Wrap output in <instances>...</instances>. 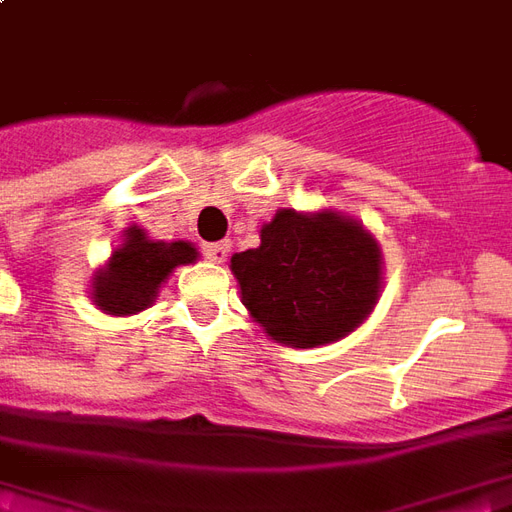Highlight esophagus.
I'll list each match as a JSON object with an SVG mask.
<instances>
[{
	"label": "esophagus",
	"mask_w": 512,
	"mask_h": 512,
	"mask_svg": "<svg viewBox=\"0 0 512 512\" xmlns=\"http://www.w3.org/2000/svg\"><path fill=\"white\" fill-rule=\"evenodd\" d=\"M205 257L208 260H213V263H224L227 257H230V244L227 241H219V244H205Z\"/></svg>",
	"instance_id": "obj_1"
}]
</instances>
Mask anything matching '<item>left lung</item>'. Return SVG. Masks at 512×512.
<instances>
[{"mask_svg":"<svg viewBox=\"0 0 512 512\" xmlns=\"http://www.w3.org/2000/svg\"><path fill=\"white\" fill-rule=\"evenodd\" d=\"M230 271L252 321L288 348H318L356 332L384 288V255L365 224L332 208H279L260 246L235 252Z\"/></svg>","mask_w":512,"mask_h":512,"instance_id":"8db88e82","label":"left lung"}]
</instances>
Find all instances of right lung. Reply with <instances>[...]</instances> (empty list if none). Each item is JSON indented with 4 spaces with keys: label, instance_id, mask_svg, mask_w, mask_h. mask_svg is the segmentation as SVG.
Listing matches in <instances>:
<instances>
[{
    "label": "right lung",
    "instance_id": "right-lung-1",
    "mask_svg": "<svg viewBox=\"0 0 512 512\" xmlns=\"http://www.w3.org/2000/svg\"><path fill=\"white\" fill-rule=\"evenodd\" d=\"M197 246L191 241H153L150 235L131 224L120 246L90 282V299L106 315H136L147 310L158 296V288L178 266L197 263Z\"/></svg>",
    "mask_w": 512,
    "mask_h": 512
}]
</instances>
